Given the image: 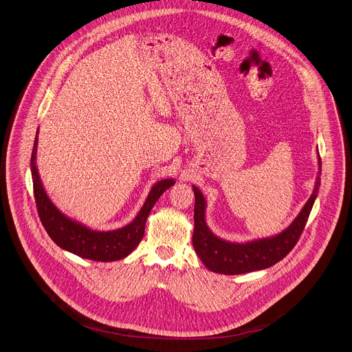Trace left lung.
<instances>
[{
	"label": "left lung",
	"mask_w": 352,
	"mask_h": 352,
	"mask_svg": "<svg viewBox=\"0 0 352 352\" xmlns=\"http://www.w3.org/2000/svg\"><path fill=\"white\" fill-rule=\"evenodd\" d=\"M318 164L315 189L291 225L278 234L246 243L226 241L210 230L205 219L206 199L201 190L192 185L195 195L192 246L206 268L221 274H243L267 270L283 260L298 243L318 197L322 175V161L319 155Z\"/></svg>",
	"instance_id": "8db88e82"
}]
</instances>
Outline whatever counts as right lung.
<instances>
[{
    "instance_id": "right-lung-1",
    "label": "right lung",
    "mask_w": 352,
    "mask_h": 352,
    "mask_svg": "<svg viewBox=\"0 0 352 352\" xmlns=\"http://www.w3.org/2000/svg\"><path fill=\"white\" fill-rule=\"evenodd\" d=\"M37 142L38 129L30 158L33 192L38 217L54 243L81 258L94 261L109 263L127 257L140 243L144 233L146 219L153 206L163 192L175 184V181L173 178H166L154 184L139 213L130 223L113 230H94L79 221L65 216L48 197L36 164Z\"/></svg>"
}]
</instances>
